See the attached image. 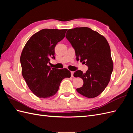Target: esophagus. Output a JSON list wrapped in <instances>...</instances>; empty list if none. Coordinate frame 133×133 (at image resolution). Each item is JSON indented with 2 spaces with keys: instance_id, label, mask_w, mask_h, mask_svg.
<instances>
[{
  "instance_id": "34e87169",
  "label": "esophagus",
  "mask_w": 133,
  "mask_h": 133,
  "mask_svg": "<svg viewBox=\"0 0 133 133\" xmlns=\"http://www.w3.org/2000/svg\"><path fill=\"white\" fill-rule=\"evenodd\" d=\"M74 71H71V77H74Z\"/></svg>"
}]
</instances>
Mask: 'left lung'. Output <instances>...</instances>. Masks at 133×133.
I'll return each instance as SVG.
<instances>
[{
  "label": "left lung",
  "instance_id": "obj_1",
  "mask_svg": "<svg viewBox=\"0 0 133 133\" xmlns=\"http://www.w3.org/2000/svg\"><path fill=\"white\" fill-rule=\"evenodd\" d=\"M65 37L75 50L76 60L88 66L85 73L79 70L74 73L84 82L76 91L87 98L96 97L107 87L113 70L108 42L104 36L88 27L69 29Z\"/></svg>",
  "mask_w": 133,
  "mask_h": 133
}]
</instances>
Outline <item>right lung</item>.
Returning <instances> with one entry per match:
<instances>
[{"label":"right lung","instance_id":"obj_1","mask_svg":"<svg viewBox=\"0 0 133 133\" xmlns=\"http://www.w3.org/2000/svg\"><path fill=\"white\" fill-rule=\"evenodd\" d=\"M67 29H44L30 37L21 56L22 75L33 94L46 98L58 91L62 80L71 76L67 69L51 68L50 59H54L55 47L65 37Z\"/></svg>","mask_w":133,"mask_h":133}]
</instances>
